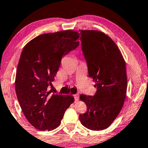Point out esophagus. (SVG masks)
<instances>
[{
    "label": "esophagus",
    "mask_w": 148,
    "mask_h": 148,
    "mask_svg": "<svg viewBox=\"0 0 148 148\" xmlns=\"http://www.w3.org/2000/svg\"><path fill=\"white\" fill-rule=\"evenodd\" d=\"M73 96H74L75 101V102H77V101L79 100V95L78 94H75Z\"/></svg>",
    "instance_id": "34e87169"
}]
</instances>
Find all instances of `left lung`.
<instances>
[{
    "label": "left lung",
    "mask_w": 148,
    "mask_h": 148,
    "mask_svg": "<svg viewBox=\"0 0 148 148\" xmlns=\"http://www.w3.org/2000/svg\"><path fill=\"white\" fill-rule=\"evenodd\" d=\"M79 31L89 77L97 87L94 96L80 95L87 111L79 115V120L90 130H104L112 124L124 104L127 87L125 61L115 42L104 33Z\"/></svg>",
    "instance_id": "1"
}]
</instances>
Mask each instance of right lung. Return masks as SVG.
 <instances>
[{
	"label": "right lung",
	"instance_id": "add662e5",
	"mask_svg": "<svg viewBox=\"0 0 148 148\" xmlns=\"http://www.w3.org/2000/svg\"><path fill=\"white\" fill-rule=\"evenodd\" d=\"M77 32L72 29L43 34L24 46L15 77V92L24 115L40 131L58 127L66 108L74 102L70 95L50 94L49 86L63 56L78 47Z\"/></svg>",
	"mask_w": 148,
	"mask_h": 148
}]
</instances>
